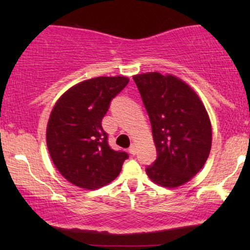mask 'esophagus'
Segmentation results:
<instances>
[{
	"label": "esophagus",
	"instance_id": "esophagus-1",
	"mask_svg": "<svg viewBox=\"0 0 250 250\" xmlns=\"http://www.w3.org/2000/svg\"><path fill=\"white\" fill-rule=\"evenodd\" d=\"M129 153H130L131 155L136 154V146H135L134 143L130 146V147H129Z\"/></svg>",
	"mask_w": 250,
	"mask_h": 250
}]
</instances>
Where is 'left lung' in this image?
Wrapping results in <instances>:
<instances>
[{
  "label": "left lung",
  "instance_id": "1",
  "mask_svg": "<svg viewBox=\"0 0 250 250\" xmlns=\"http://www.w3.org/2000/svg\"><path fill=\"white\" fill-rule=\"evenodd\" d=\"M151 123L156 160L146 168L151 181L167 188L188 182L207 161L211 125L195 91L173 75L134 76Z\"/></svg>",
  "mask_w": 250,
  "mask_h": 250
}]
</instances>
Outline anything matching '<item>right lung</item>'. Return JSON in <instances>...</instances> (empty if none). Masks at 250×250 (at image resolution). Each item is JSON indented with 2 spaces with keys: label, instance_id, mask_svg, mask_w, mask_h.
Instances as JSON below:
<instances>
[{
  "label": "right lung",
  "instance_id": "right-lung-1",
  "mask_svg": "<svg viewBox=\"0 0 250 250\" xmlns=\"http://www.w3.org/2000/svg\"><path fill=\"white\" fill-rule=\"evenodd\" d=\"M125 76L95 77L65 91L51 111L47 146L57 170L70 183L97 189L115 180L129 155L114 150L102 119L128 84Z\"/></svg>",
  "mask_w": 250,
  "mask_h": 250
}]
</instances>
